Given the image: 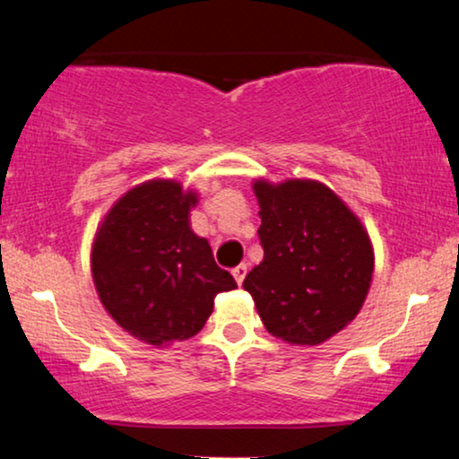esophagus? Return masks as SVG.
Returning a JSON list of instances; mask_svg holds the SVG:
<instances>
[{"mask_svg": "<svg viewBox=\"0 0 459 459\" xmlns=\"http://www.w3.org/2000/svg\"><path fill=\"white\" fill-rule=\"evenodd\" d=\"M246 274H247V264H239V266L233 268V277L239 285L243 283V279H246Z\"/></svg>", "mask_w": 459, "mask_h": 459, "instance_id": "1", "label": "esophagus"}]
</instances>
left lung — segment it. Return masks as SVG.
Returning <instances> with one entry per match:
<instances>
[{"instance_id": "obj_1", "label": "left lung", "mask_w": 459, "mask_h": 459, "mask_svg": "<svg viewBox=\"0 0 459 459\" xmlns=\"http://www.w3.org/2000/svg\"><path fill=\"white\" fill-rule=\"evenodd\" d=\"M264 260L247 273L268 333L290 344H321L346 327L368 296L374 252L357 216L313 180L254 185Z\"/></svg>"}]
</instances>
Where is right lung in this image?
Here are the masks:
<instances>
[{
    "instance_id": "obj_1",
    "label": "right lung",
    "mask_w": 459,
    "mask_h": 459,
    "mask_svg": "<svg viewBox=\"0 0 459 459\" xmlns=\"http://www.w3.org/2000/svg\"><path fill=\"white\" fill-rule=\"evenodd\" d=\"M195 204V193H182L178 182H144L113 205L96 233L91 274L100 302L149 344L193 338L216 293L237 287L188 226Z\"/></svg>"
}]
</instances>
